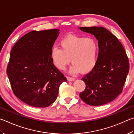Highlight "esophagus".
Wrapping results in <instances>:
<instances>
[{
	"label": "esophagus",
	"instance_id": "34e87169",
	"mask_svg": "<svg viewBox=\"0 0 134 134\" xmlns=\"http://www.w3.org/2000/svg\"><path fill=\"white\" fill-rule=\"evenodd\" d=\"M66 78L69 81H73L75 80V79L74 78H72V77H70V76H66Z\"/></svg>",
	"mask_w": 134,
	"mask_h": 134
}]
</instances>
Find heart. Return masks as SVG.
Wrapping results in <instances>:
<instances>
[{
	"label": "heart",
	"instance_id": "b5f03b06",
	"mask_svg": "<svg viewBox=\"0 0 134 134\" xmlns=\"http://www.w3.org/2000/svg\"><path fill=\"white\" fill-rule=\"evenodd\" d=\"M98 44L92 37L70 36L60 42V48L53 47L51 58L53 64L63 70L71 62L73 74H86L92 71L97 63Z\"/></svg>",
	"mask_w": 134,
	"mask_h": 134
}]
</instances>
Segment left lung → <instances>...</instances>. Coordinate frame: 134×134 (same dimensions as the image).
Segmentation results:
<instances>
[{
	"instance_id": "8db88e82",
	"label": "left lung",
	"mask_w": 134,
	"mask_h": 134,
	"mask_svg": "<svg viewBox=\"0 0 134 134\" xmlns=\"http://www.w3.org/2000/svg\"><path fill=\"white\" fill-rule=\"evenodd\" d=\"M79 29L94 35L99 46L95 67L81 79L86 88L79 96L84 102L92 106L108 104L122 92L130 70L127 55L118 38L106 28L93 26Z\"/></svg>"
}]
</instances>
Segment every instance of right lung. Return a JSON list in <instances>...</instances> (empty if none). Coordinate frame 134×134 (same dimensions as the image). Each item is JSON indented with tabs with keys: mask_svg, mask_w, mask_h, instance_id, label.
Listing matches in <instances>:
<instances>
[{
	"mask_svg": "<svg viewBox=\"0 0 134 134\" xmlns=\"http://www.w3.org/2000/svg\"><path fill=\"white\" fill-rule=\"evenodd\" d=\"M59 31L33 30L19 39L10 51L6 73L12 89L16 97L32 107L51 105L60 84L67 81L51 58Z\"/></svg>",
	"mask_w": 134,
	"mask_h": 134,
	"instance_id": "right-lung-1",
	"label": "right lung"
}]
</instances>
